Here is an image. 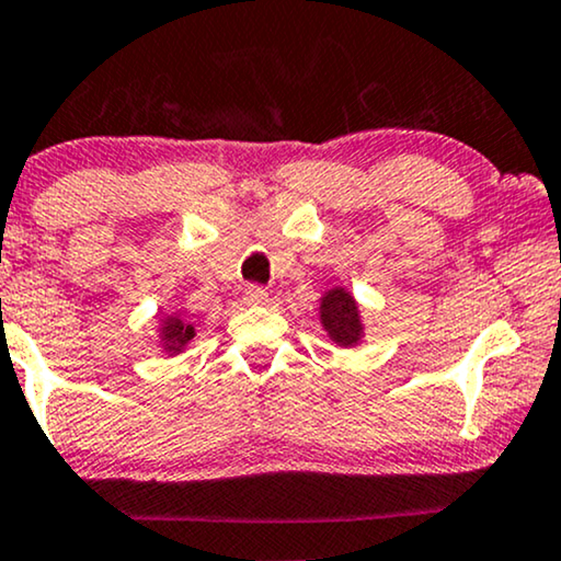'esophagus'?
<instances>
[{
	"label": "esophagus",
	"mask_w": 561,
	"mask_h": 561,
	"mask_svg": "<svg viewBox=\"0 0 561 561\" xmlns=\"http://www.w3.org/2000/svg\"><path fill=\"white\" fill-rule=\"evenodd\" d=\"M243 300L248 305H264L268 300V289L264 285H248L243 289Z\"/></svg>",
	"instance_id": "1"
}]
</instances>
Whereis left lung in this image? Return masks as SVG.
Returning a JSON list of instances; mask_svg holds the SVG:
<instances>
[{
  "label": "left lung",
  "mask_w": 561,
  "mask_h": 561,
  "mask_svg": "<svg viewBox=\"0 0 561 561\" xmlns=\"http://www.w3.org/2000/svg\"><path fill=\"white\" fill-rule=\"evenodd\" d=\"M321 323L339 346H354L363 339V321H359L357 302H354V297L342 287L323 295Z\"/></svg>",
  "instance_id": "left-lung-1"
}]
</instances>
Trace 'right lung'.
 Segmentation results:
<instances>
[{
	"instance_id": "obj_1",
	"label": "right lung",
	"mask_w": 561,
	"mask_h": 561,
	"mask_svg": "<svg viewBox=\"0 0 561 561\" xmlns=\"http://www.w3.org/2000/svg\"><path fill=\"white\" fill-rule=\"evenodd\" d=\"M162 344H165L168 352H181L191 339H194V325L183 321L181 316H170L165 325H162Z\"/></svg>"
}]
</instances>
